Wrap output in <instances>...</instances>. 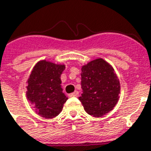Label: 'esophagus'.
Segmentation results:
<instances>
[{"instance_id": "esophagus-1", "label": "esophagus", "mask_w": 151, "mask_h": 151, "mask_svg": "<svg viewBox=\"0 0 151 151\" xmlns=\"http://www.w3.org/2000/svg\"><path fill=\"white\" fill-rule=\"evenodd\" d=\"M79 96V92L78 91H75L72 93L69 94V97H78Z\"/></svg>"}]
</instances>
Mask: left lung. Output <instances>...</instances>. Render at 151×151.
Masks as SVG:
<instances>
[{"instance_id":"8db88e82","label":"left lung","mask_w":151,"mask_h":151,"mask_svg":"<svg viewBox=\"0 0 151 151\" xmlns=\"http://www.w3.org/2000/svg\"><path fill=\"white\" fill-rule=\"evenodd\" d=\"M82 94L79 100L88 115L101 117L112 111L119 98L120 83L114 68L102 58L82 66Z\"/></svg>"}]
</instances>
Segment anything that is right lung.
<instances>
[{"instance_id":"obj_1","label":"right lung","mask_w":151,"mask_h":151,"mask_svg":"<svg viewBox=\"0 0 151 151\" xmlns=\"http://www.w3.org/2000/svg\"><path fill=\"white\" fill-rule=\"evenodd\" d=\"M64 64L40 60L34 66L27 81V98L41 117L52 119L58 115L67 98L63 93L61 75Z\"/></svg>"}]
</instances>
